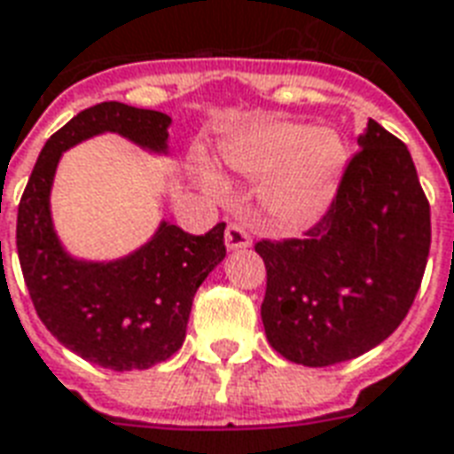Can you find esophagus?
I'll return each instance as SVG.
<instances>
[{"label": "esophagus", "instance_id": "esophagus-1", "mask_svg": "<svg viewBox=\"0 0 454 454\" xmlns=\"http://www.w3.org/2000/svg\"><path fill=\"white\" fill-rule=\"evenodd\" d=\"M226 245L228 250H243V247H250V233H247L240 223H231V226L226 228Z\"/></svg>", "mask_w": 454, "mask_h": 454}]
</instances>
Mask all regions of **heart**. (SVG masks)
<instances>
[{"instance_id":"obj_1","label":"heart","mask_w":454,"mask_h":454,"mask_svg":"<svg viewBox=\"0 0 454 454\" xmlns=\"http://www.w3.org/2000/svg\"><path fill=\"white\" fill-rule=\"evenodd\" d=\"M221 156L243 176L264 177V207L286 228L308 226L330 207L347 166V146L337 132L286 120L233 134ZM200 180L211 194H223V183L211 168L201 170Z\"/></svg>"}]
</instances>
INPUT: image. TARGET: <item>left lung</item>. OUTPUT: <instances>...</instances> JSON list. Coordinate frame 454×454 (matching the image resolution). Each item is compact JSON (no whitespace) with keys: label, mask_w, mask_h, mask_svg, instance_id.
Returning <instances> with one entry per match:
<instances>
[{"label":"left lung","mask_w":454,"mask_h":454,"mask_svg":"<svg viewBox=\"0 0 454 454\" xmlns=\"http://www.w3.org/2000/svg\"><path fill=\"white\" fill-rule=\"evenodd\" d=\"M325 216L303 238L260 240L262 322L274 351L325 368L371 351L414 303L431 207L406 146L368 120Z\"/></svg>","instance_id":"1"}]
</instances>
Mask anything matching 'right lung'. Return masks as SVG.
Here are the masks:
<instances>
[{"label": "right lung", "mask_w": 454, "mask_h": 454, "mask_svg": "<svg viewBox=\"0 0 454 454\" xmlns=\"http://www.w3.org/2000/svg\"><path fill=\"white\" fill-rule=\"evenodd\" d=\"M170 117L107 100L86 107L40 151L16 218V250L33 308L59 344L110 371H144L183 347L192 298L226 257L223 228L192 236L160 223L129 257L82 262L62 250L50 216V187L62 151L117 132L144 149H168Z\"/></svg>", "instance_id": "add662e5"}]
</instances>
